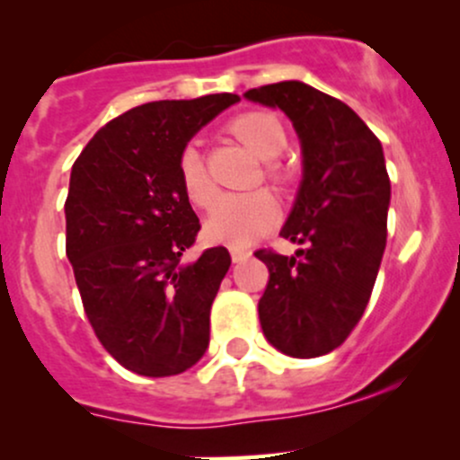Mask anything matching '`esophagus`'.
<instances>
[{
    "mask_svg": "<svg viewBox=\"0 0 460 460\" xmlns=\"http://www.w3.org/2000/svg\"><path fill=\"white\" fill-rule=\"evenodd\" d=\"M230 256H232V262H243V261H247V258H250V252L247 250H230Z\"/></svg>",
    "mask_w": 460,
    "mask_h": 460,
    "instance_id": "esophagus-1",
    "label": "esophagus"
}]
</instances>
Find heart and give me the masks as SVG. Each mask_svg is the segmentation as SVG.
I'll list each match as a JSON object with an SVG mask.
<instances>
[{
  "label": "heart",
  "instance_id": "b5f03b06",
  "mask_svg": "<svg viewBox=\"0 0 460 460\" xmlns=\"http://www.w3.org/2000/svg\"><path fill=\"white\" fill-rule=\"evenodd\" d=\"M230 132L262 161H271L287 146V132L282 121L270 111H247L234 117ZM285 169L278 163L267 164V178L273 182L285 180ZM178 178L184 195L199 208H208L215 199V187L206 172L204 156L198 146L189 143L178 156ZM280 221V206L265 189L250 193L221 195L206 219L204 234L210 243L230 247H247L262 234L276 228Z\"/></svg>",
  "mask_w": 460,
  "mask_h": 460
}]
</instances>
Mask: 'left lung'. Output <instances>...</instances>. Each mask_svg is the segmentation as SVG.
Segmentation results:
<instances>
[{
    "instance_id": "obj_1",
    "label": "left lung",
    "mask_w": 460,
    "mask_h": 460,
    "mask_svg": "<svg viewBox=\"0 0 460 460\" xmlns=\"http://www.w3.org/2000/svg\"><path fill=\"white\" fill-rule=\"evenodd\" d=\"M247 100L280 108L304 154V178L280 236L306 245L296 256L258 250L270 282L258 302L267 341L314 358L337 349L363 317L386 245L391 182L378 137L348 104L288 80Z\"/></svg>"
}]
</instances>
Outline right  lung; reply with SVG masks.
<instances>
[{
	"mask_svg": "<svg viewBox=\"0 0 460 460\" xmlns=\"http://www.w3.org/2000/svg\"><path fill=\"white\" fill-rule=\"evenodd\" d=\"M239 102L217 93L149 102L97 130L71 169L66 258L106 352L149 378L182 374L210 341V306L230 267L226 247L182 254L199 226L178 156L195 132Z\"/></svg>",
	"mask_w": 460,
	"mask_h": 460,
	"instance_id": "add662e5",
	"label": "right lung"
}]
</instances>
